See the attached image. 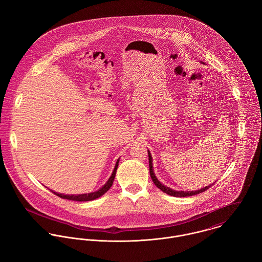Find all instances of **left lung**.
<instances>
[{"label":"left lung","instance_id":"1","mask_svg":"<svg viewBox=\"0 0 262 262\" xmlns=\"http://www.w3.org/2000/svg\"><path fill=\"white\" fill-rule=\"evenodd\" d=\"M148 154H149V166H150V175H151V178H152L154 184L157 186L158 188H160L163 192H165V193H167V194H169V195H172V196H176V198H185V196H191V195H194V194H199V193H201V192H204V191L208 190L209 187L211 186V185H209V186L204 187V188H202V189H200V190H196V191H185V192H184V191L172 190V189H170L169 187L164 186L162 183H160V181L158 180L157 178H156V176H155V174H154L153 166H152V156H151V154L149 153V151H148Z\"/></svg>","mask_w":262,"mask_h":262}]
</instances>
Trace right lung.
Masks as SVG:
<instances>
[{
  "instance_id": "1",
  "label": "right lung",
  "mask_w": 262,
  "mask_h": 262,
  "mask_svg": "<svg viewBox=\"0 0 262 262\" xmlns=\"http://www.w3.org/2000/svg\"><path fill=\"white\" fill-rule=\"evenodd\" d=\"M117 166H118V161L116 162V165H115V168L110 176V178L108 179V181L105 183L104 186L102 188H100L98 191H95V192H91V193H85V194H78V195H66V194H60V193H56L52 190V192H53L55 195L61 198V199H64V200H70V201H75V202H89V201H93V200H96L98 198H100L101 195H103L105 192L107 190H109V188L112 186V183L114 181V177H115V173H116V169H117Z\"/></svg>"
}]
</instances>
